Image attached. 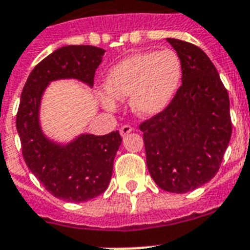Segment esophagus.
<instances>
[{
	"instance_id": "34e87169",
	"label": "esophagus",
	"mask_w": 250,
	"mask_h": 250,
	"mask_svg": "<svg viewBox=\"0 0 250 250\" xmlns=\"http://www.w3.org/2000/svg\"><path fill=\"white\" fill-rule=\"evenodd\" d=\"M132 131H135V128H133V127H131V125H122L121 129H119V132H121V136H122V137H125V136L128 135V133H131Z\"/></svg>"
}]
</instances>
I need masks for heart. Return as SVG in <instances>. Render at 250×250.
<instances>
[{"instance_id": "heart-1", "label": "heart", "mask_w": 250, "mask_h": 250, "mask_svg": "<svg viewBox=\"0 0 250 250\" xmlns=\"http://www.w3.org/2000/svg\"><path fill=\"white\" fill-rule=\"evenodd\" d=\"M182 77V63L171 49L142 52L122 60L105 77L103 104L113 109L115 100L131 98L137 114L155 115L171 102Z\"/></svg>"}]
</instances>
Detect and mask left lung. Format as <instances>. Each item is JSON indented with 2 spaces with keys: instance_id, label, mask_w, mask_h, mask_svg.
<instances>
[{
  "instance_id": "8db88e82",
  "label": "left lung",
  "mask_w": 250,
  "mask_h": 250,
  "mask_svg": "<svg viewBox=\"0 0 250 250\" xmlns=\"http://www.w3.org/2000/svg\"><path fill=\"white\" fill-rule=\"evenodd\" d=\"M182 63L169 105L140 125L146 163L161 189L186 193L212 179L231 137L228 90L201 48L167 38Z\"/></svg>"
}]
</instances>
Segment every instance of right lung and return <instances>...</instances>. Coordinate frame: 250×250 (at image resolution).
I'll list each match as a JSON object with an SVG mask.
<instances>
[{
    "instance_id": "1",
    "label": "right lung",
    "mask_w": 250,
    "mask_h": 250,
    "mask_svg": "<svg viewBox=\"0 0 250 250\" xmlns=\"http://www.w3.org/2000/svg\"><path fill=\"white\" fill-rule=\"evenodd\" d=\"M105 50L94 45H66L41 61L29 75L16 115L24 160L44 188L67 202H86L108 188L113 161L122 144L119 131L81 135L67 145L48 140L39 125V106L48 83L76 79L94 85Z\"/></svg>"
}]
</instances>
